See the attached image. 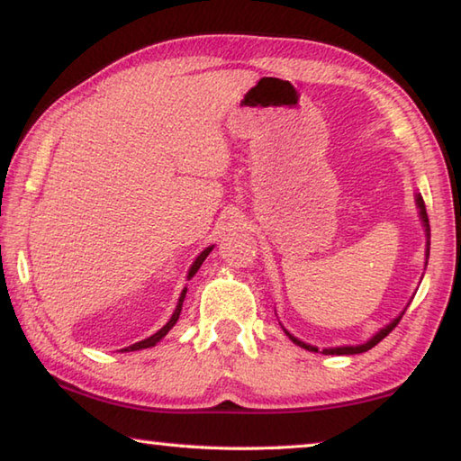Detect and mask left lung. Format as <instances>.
Returning a JSON list of instances; mask_svg holds the SVG:
<instances>
[{"mask_svg": "<svg viewBox=\"0 0 461 461\" xmlns=\"http://www.w3.org/2000/svg\"><path fill=\"white\" fill-rule=\"evenodd\" d=\"M417 207H419V217H420V221H423V228H425V236H427V258H429V238H431V230H429V217H427V209H425V201H423V197H420V194L417 193ZM402 315L404 313H401L399 317L394 319V321H390L386 327H382V330L376 333V335H372V338L366 341V343H360V346H339V348H325L321 354H325V356H354V354H362V352H368V349H372L374 346H376V343H380L382 339L386 338V335L394 330L396 325H399V321L402 319ZM285 333L288 335V338H291V341L293 343H296V346H301V348H305V349H309V352H319V349L315 348V346H309V343H305V341H301V339H296L294 335H291L288 333L286 330H285Z\"/></svg>", "mask_w": 461, "mask_h": 461, "instance_id": "1", "label": "left lung"}]
</instances>
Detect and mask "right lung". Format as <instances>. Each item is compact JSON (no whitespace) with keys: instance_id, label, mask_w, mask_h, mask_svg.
Masks as SVG:
<instances>
[{"instance_id":"add662e5","label":"right lung","mask_w":461,"mask_h":461,"mask_svg":"<svg viewBox=\"0 0 461 461\" xmlns=\"http://www.w3.org/2000/svg\"><path fill=\"white\" fill-rule=\"evenodd\" d=\"M213 249V246H209V248H205L203 249V252L197 256V260L193 262V267L189 268V275H186V278H193L194 275H197V270L201 268V264L205 262V258L209 256V252H212ZM185 294H186V288H183V293H181V296H178V303H176V309H175V313H173V317L168 319V323L162 327V330H158L156 331L154 335H150V338H146V339H142V341H138V343H134V346H128V348H123L122 352H136V349H144V348H152V346H156V343H158L162 338H165V335L173 330L175 327V323L178 321V315H181V309H183V301H185Z\"/></svg>"}]
</instances>
